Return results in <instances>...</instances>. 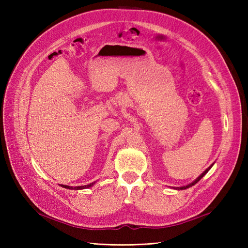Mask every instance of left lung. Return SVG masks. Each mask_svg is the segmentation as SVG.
<instances>
[{"mask_svg": "<svg viewBox=\"0 0 248 248\" xmlns=\"http://www.w3.org/2000/svg\"><path fill=\"white\" fill-rule=\"evenodd\" d=\"M213 164L214 163H212L211 164V166H210L205 171H202V174L196 179V180H194V181H192L191 183H189V184H187V185H185V186H181V187H171V188H174V189H176V190H184V189H187V188H189V187H191V186H193L194 184H197L199 181H200V180L202 178V177H204L206 174H207V172L210 170V169H211L212 167H213Z\"/></svg>", "mask_w": 248, "mask_h": 248, "instance_id": "obj_1", "label": "left lung"}]
</instances>
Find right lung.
Listing matches in <instances>:
<instances>
[{"instance_id": "obj_1", "label": "right lung", "mask_w": 248, "mask_h": 248, "mask_svg": "<svg viewBox=\"0 0 248 248\" xmlns=\"http://www.w3.org/2000/svg\"><path fill=\"white\" fill-rule=\"evenodd\" d=\"M96 182H93V183H90L88 185H81V186H68V185H63L61 184L62 187H64V188H67V189H71V190H80V189H86V188H89V187H92Z\"/></svg>"}]
</instances>
